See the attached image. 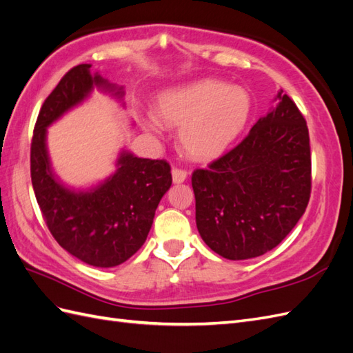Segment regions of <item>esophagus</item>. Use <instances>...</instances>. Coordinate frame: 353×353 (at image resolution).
I'll return each mask as SVG.
<instances>
[{
    "label": "esophagus",
    "instance_id": "34e87169",
    "mask_svg": "<svg viewBox=\"0 0 353 353\" xmlns=\"http://www.w3.org/2000/svg\"><path fill=\"white\" fill-rule=\"evenodd\" d=\"M185 179H187V170L185 169H179V168L172 169V181L175 184L184 183Z\"/></svg>",
    "mask_w": 353,
    "mask_h": 353
}]
</instances>
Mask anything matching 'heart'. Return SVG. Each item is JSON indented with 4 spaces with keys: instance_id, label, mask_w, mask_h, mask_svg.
<instances>
[{
    "instance_id": "heart-1",
    "label": "heart",
    "mask_w": 353,
    "mask_h": 353,
    "mask_svg": "<svg viewBox=\"0 0 353 353\" xmlns=\"http://www.w3.org/2000/svg\"><path fill=\"white\" fill-rule=\"evenodd\" d=\"M250 97L240 87L219 81H201L162 95L157 104L159 121L181 130L184 150L197 160H210L227 150L245 126ZM147 126L159 131L150 117Z\"/></svg>"
}]
</instances>
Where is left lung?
Segmentation results:
<instances>
[{
  "label": "left lung",
  "mask_w": 353,
  "mask_h": 353,
  "mask_svg": "<svg viewBox=\"0 0 353 353\" xmlns=\"http://www.w3.org/2000/svg\"><path fill=\"white\" fill-rule=\"evenodd\" d=\"M236 147L196 169V223L209 248L230 261L279 245L311 197V145L303 114L287 94Z\"/></svg>",
  "instance_id": "left-lung-1"
}]
</instances>
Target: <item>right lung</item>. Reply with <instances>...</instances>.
<instances>
[{
	"mask_svg": "<svg viewBox=\"0 0 353 353\" xmlns=\"http://www.w3.org/2000/svg\"><path fill=\"white\" fill-rule=\"evenodd\" d=\"M91 65L72 68L46 99L30 144V178L50 232L79 261L112 268L128 261L144 244L160 199L172 184L166 160L137 157L122 152L113 175L88 191L63 185L50 165L47 128L88 97L94 87L122 97Z\"/></svg>",
	"mask_w": 353,
	"mask_h": 353,
	"instance_id": "obj_1",
	"label": "right lung"
}]
</instances>
